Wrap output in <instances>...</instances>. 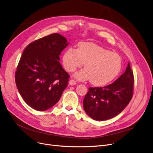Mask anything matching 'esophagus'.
<instances>
[{
    "instance_id": "esophagus-1",
    "label": "esophagus",
    "mask_w": 153,
    "mask_h": 153,
    "mask_svg": "<svg viewBox=\"0 0 153 153\" xmlns=\"http://www.w3.org/2000/svg\"><path fill=\"white\" fill-rule=\"evenodd\" d=\"M76 81H75V80L74 79H71L69 81V84L71 85H76Z\"/></svg>"
}]
</instances>
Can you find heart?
<instances>
[{
  "mask_svg": "<svg viewBox=\"0 0 153 153\" xmlns=\"http://www.w3.org/2000/svg\"><path fill=\"white\" fill-rule=\"evenodd\" d=\"M85 63V69L74 74L79 80L91 79L95 85L107 84L122 69V58L115 53L92 43H81L77 49L69 48L62 55V64L68 72H73Z\"/></svg>",
  "mask_w": 153,
  "mask_h": 153,
  "instance_id": "b5f03b06",
  "label": "heart"
}]
</instances>
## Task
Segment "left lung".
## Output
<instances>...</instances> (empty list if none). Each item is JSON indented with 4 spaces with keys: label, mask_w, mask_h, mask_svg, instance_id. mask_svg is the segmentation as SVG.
Instances as JSON below:
<instances>
[{
    "label": "left lung",
    "mask_w": 153,
    "mask_h": 153,
    "mask_svg": "<svg viewBox=\"0 0 153 153\" xmlns=\"http://www.w3.org/2000/svg\"><path fill=\"white\" fill-rule=\"evenodd\" d=\"M134 76L130 62L124 73L112 84L89 87L83 100L86 114L93 120L104 121L122 112L133 97Z\"/></svg>",
    "instance_id": "obj_1"
}]
</instances>
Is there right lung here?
Segmentation results:
<instances>
[{"mask_svg":"<svg viewBox=\"0 0 153 153\" xmlns=\"http://www.w3.org/2000/svg\"><path fill=\"white\" fill-rule=\"evenodd\" d=\"M68 40L53 33L30 43L24 50L15 72L18 91L28 105L45 111L54 106L68 86L69 75L59 55Z\"/></svg>","mask_w":153,"mask_h":153,"instance_id":"1","label":"right lung"}]
</instances>
